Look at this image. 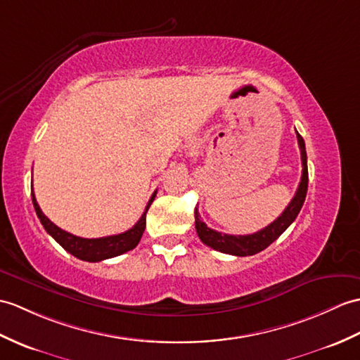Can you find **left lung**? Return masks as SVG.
Listing matches in <instances>:
<instances>
[{
    "label": "left lung",
    "mask_w": 360,
    "mask_h": 360,
    "mask_svg": "<svg viewBox=\"0 0 360 360\" xmlns=\"http://www.w3.org/2000/svg\"><path fill=\"white\" fill-rule=\"evenodd\" d=\"M297 135V142L300 148V160H302V178H300L299 187L296 190L295 198L285 210L282 212L278 219L273 221L265 229L259 230L253 235H244V236H235V235H225L213 229H208L205 222L200 221V214L198 212V207L195 208V227L199 239L204 242L205 245L212 247L216 252L227 253L233 256H252L259 252H262L270 244L278 239L283 231H285L293 221L297 218L300 208L304 205V200L308 190V167H307V152H305V142L304 138Z\"/></svg>",
    "instance_id": "obj_1"
}]
</instances>
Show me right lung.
I'll use <instances>...</instances> for the list:
<instances>
[{
    "mask_svg": "<svg viewBox=\"0 0 360 360\" xmlns=\"http://www.w3.org/2000/svg\"><path fill=\"white\" fill-rule=\"evenodd\" d=\"M155 196H156V191L152 195V198H150L148 204L146 207V212L142 213L139 221L133 225L130 230L120 233V235H113V236L87 239V238L75 236V235H72V233H67V231L61 230L60 227H56V225L50 221L43 212H41V208L37 202L35 193H33V186H32V202H33V207H35V212L38 214L41 224H43V227L46 229V231L65 250V252H69L75 257L81 259V261H87V262L104 261V259L120 256V255H122L125 252H130V250L135 248L139 244L142 233H144L146 214L148 212L150 205H152Z\"/></svg>",
    "mask_w": 360,
    "mask_h": 360,
    "instance_id": "obj_1",
    "label": "right lung"
}]
</instances>
